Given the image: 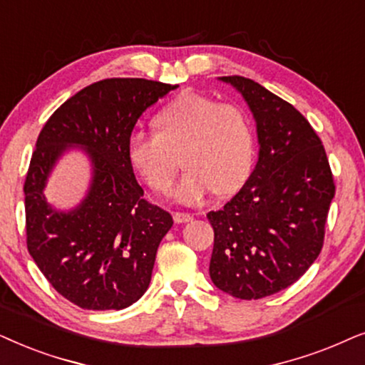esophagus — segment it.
Wrapping results in <instances>:
<instances>
[{"label": "esophagus", "instance_id": "1", "mask_svg": "<svg viewBox=\"0 0 365 365\" xmlns=\"http://www.w3.org/2000/svg\"><path fill=\"white\" fill-rule=\"evenodd\" d=\"M173 220L177 222V223L192 222L193 220V215H192V213H187V212H175L173 213Z\"/></svg>", "mask_w": 365, "mask_h": 365}]
</instances>
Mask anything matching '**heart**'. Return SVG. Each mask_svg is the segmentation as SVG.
I'll list each match as a JSON object with an SVG mask.
<instances>
[{"instance_id": "obj_1", "label": "heart", "mask_w": 365, "mask_h": 365, "mask_svg": "<svg viewBox=\"0 0 365 365\" xmlns=\"http://www.w3.org/2000/svg\"><path fill=\"white\" fill-rule=\"evenodd\" d=\"M157 132L135 130L126 157L135 172L160 195H170L178 172V157L188 167L180 180L177 200L195 205L212 193L244 185L255 155L250 116L233 103L185 93L160 111Z\"/></svg>"}]
</instances>
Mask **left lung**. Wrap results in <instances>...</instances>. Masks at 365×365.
Returning a JSON list of instances; mask_svg holds the SVG:
<instances>
[{
    "instance_id": "1",
    "label": "left lung",
    "mask_w": 365,
    "mask_h": 365,
    "mask_svg": "<svg viewBox=\"0 0 365 365\" xmlns=\"http://www.w3.org/2000/svg\"><path fill=\"white\" fill-rule=\"evenodd\" d=\"M249 105L259 162L240 192L208 212L210 279L232 297L255 300L287 289L317 259L335 185L324 145L285 100L254 80L222 76Z\"/></svg>"
}]
</instances>
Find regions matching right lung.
Instances as JSON below:
<instances>
[{"label": "right lung", "mask_w": 365, "mask_h": 365, "mask_svg": "<svg viewBox=\"0 0 365 365\" xmlns=\"http://www.w3.org/2000/svg\"><path fill=\"white\" fill-rule=\"evenodd\" d=\"M178 85L108 78L68 98L50 116L24 180L26 245L53 289L78 307L121 310L147 292L168 212L143 198L126 157L135 123ZM92 163L89 192L71 211L46 202L44 187L68 149Z\"/></svg>", "instance_id": "add662e5"}]
</instances>
